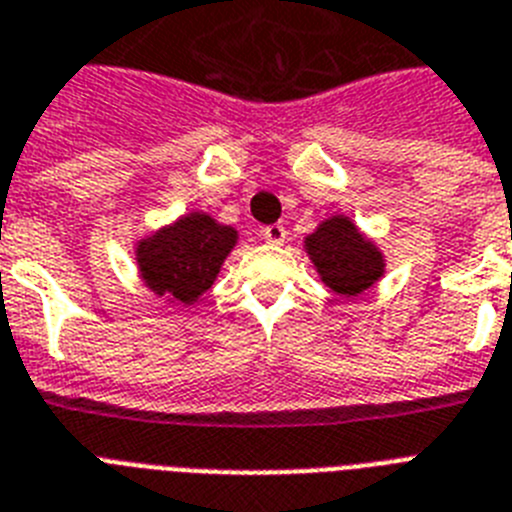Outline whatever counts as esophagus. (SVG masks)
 <instances>
[{"label":"esophagus","mask_w":512,"mask_h":512,"mask_svg":"<svg viewBox=\"0 0 512 512\" xmlns=\"http://www.w3.org/2000/svg\"><path fill=\"white\" fill-rule=\"evenodd\" d=\"M263 239L268 244H284L286 242V228L281 223H270L263 228Z\"/></svg>","instance_id":"34e87169"}]
</instances>
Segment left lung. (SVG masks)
I'll list each match as a JSON object with an SVG mask.
<instances>
[{
	"mask_svg": "<svg viewBox=\"0 0 512 512\" xmlns=\"http://www.w3.org/2000/svg\"><path fill=\"white\" fill-rule=\"evenodd\" d=\"M305 252L323 284L342 297L363 294L386 270L384 252L347 215L321 220L313 234L305 236Z\"/></svg>",
	"mask_w": 512,
	"mask_h": 512,
	"instance_id": "8db88e82",
	"label": "left lung"
}]
</instances>
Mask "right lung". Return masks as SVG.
<instances>
[{
  "label": "right lung",
  "mask_w": 512,
  "mask_h": 512,
  "mask_svg": "<svg viewBox=\"0 0 512 512\" xmlns=\"http://www.w3.org/2000/svg\"><path fill=\"white\" fill-rule=\"evenodd\" d=\"M239 231L213 215L189 213L136 242V265L149 292L170 305H194L215 284Z\"/></svg>",
  "instance_id": "right-lung-1"
}]
</instances>
